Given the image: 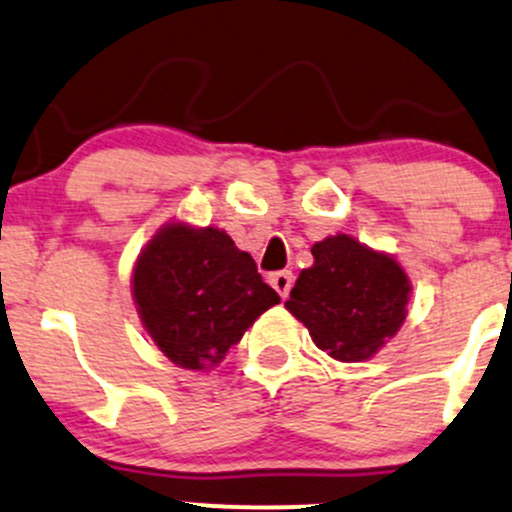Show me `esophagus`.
<instances>
[{
    "label": "esophagus",
    "instance_id": "34e87169",
    "mask_svg": "<svg viewBox=\"0 0 512 512\" xmlns=\"http://www.w3.org/2000/svg\"><path fill=\"white\" fill-rule=\"evenodd\" d=\"M269 284L277 289V294L282 296V299H286V296H289V291H291V284H294V274H291V272H274V274H269Z\"/></svg>",
    "mask_w": 512,
    "mask_h": 512
}]
</instances>
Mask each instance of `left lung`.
Masks as SVG:
<instances>
[{"mask_svg":"<svg viewBox=\"0 0 512 512\" xmlns=\"http://www.w3.org/2000/svg\"><path fill=\"white\" fill-rule=\"evenodd\" d=\"M311 252L313 267L299 274L286 308L333 359H369L406 320L408 274L391 255L342 233L320 240Z\"/></svg>","mask_w":512,"mask_h":512,"instance_id":"8db88e82","label":"left lung"}]
</instances>
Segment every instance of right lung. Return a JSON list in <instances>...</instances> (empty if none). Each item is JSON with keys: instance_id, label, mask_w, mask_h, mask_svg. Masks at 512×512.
Instances as JSON below:
<instances>
[{"instance_id": "obj_1", "label": "right lung", "mask_w": 512, "mask_h": 512, "mask_svg": "<svg viewBox=\"0 0 512 512\" xmlns=\"http://www.w3.org/2000/svg\"><path fill=\"white\" fill-rule=\"evenodd\" d=\"M133 299L150 338L184 369H209L279 294L226 230L167 223L140 252Z\"/></svg>"}]
</instances>
